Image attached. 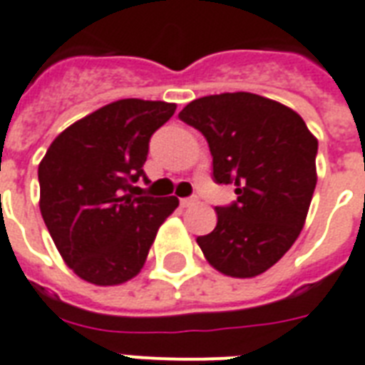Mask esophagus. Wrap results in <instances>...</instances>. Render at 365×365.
Segmentation results:
<instances>
[{
    "label": "esophagus",
    "mask_w": 365,
    "mask_h": 365,
    "mask_svg": "<svg viewBox=\"0 0 365 365\" xmlns=\"http://www.w3.org/2000/svg\"><path fill=\"white\" fill-rule=\"evenodd\" d=\"M195 202H197V199H195V197H185V199H182V201H180V205H182V207H193Z\"/></svg>",
    "instance_id": "34e87169"
}]
</instances>
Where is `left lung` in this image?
<instances>
[{
	"label": "left lung",
	"mask_w": 365,
	"mask_h": 365,
	"mask_svg": "<svg viewBox=\"0 0 365 365\" xmlns=\"http://www.w3.org/2000/svg\"><path fill=\"white\" fill-rule=\"evenodd\" d=\"M180 120L207 138L216 183L237 201L216 208V227L197 237L208 264L232 277H255L287 252L304 226L318 182V139L293 108L235 91L195 99Z\"/></svg>",
	"instance_id": "8db88e82"
}]
</instances>
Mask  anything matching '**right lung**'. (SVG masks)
<instances>
[{
	"mask_svg": "<svg viewBox=\"0 0 365 365\" xmlns=\"http://www.w3.org/2000/svg\"><path fill=\"white\" fill-rule=\"evenodd\" d=\"M176 103L120 99L61 132L38 166L40 210L68 268L93 285L141 272L176 197H135L149 139Z\"/></svg>",
	"mask_w": 365,
	"mask_h": 365,
	"instance_id": "add662e5",
	"label": "right lung"
}]
</instances>
